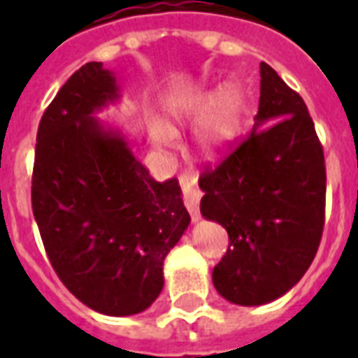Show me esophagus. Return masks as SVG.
<instances>
[{
    "instance_id": "esophagus-1",
    "label": "esophagus",
    "mask_w": 358,
    "mask_h": 358,
    "mask_svg": "<svg viewBox=\"0 0 358 358\" xmlns=\"http://www.w3.org/2000/svg\"><path fill=\"white\" fill-rule=\"evenodd\" d=\"M182 189H184V204L187 212L191 213L193 223H199L201 219V210H199V202H201V191L196 189L195 182L187 176H182Z\"/></svg>"
}]
</instances>
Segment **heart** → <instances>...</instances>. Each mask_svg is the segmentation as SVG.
Returning <instances> with one entry per match:
<instances>
[{
  "mask_svg": "<svg viewBox=\"0 0 358 358\" xmlns=\"http://www.w3.org/2000/svg\"><path fill=\"white\" fill-rule=\"evenodd\" d=\"M167 113L173 120L196 119L204 115L195 128V143L199 150L213 156L232 143L239 128V103L234 89L221 92H184L167 103ZM152 141L157 146H169L174 134L162 120H150Z\"/></svg>",
  "mask_w": 358,
  "mask_h": 358,
  "instance_id": "obj_1",
  "label": "heart"
}]
</instances>
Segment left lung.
I'll use <instances>...</instances> for the list:
<instances>
[{
	"label": "left lung",
	"instance_id": "8db88e82",
	"mask_svg": "<svg viewBox=\"0 0 358 358\" xmlns=\"http://www.w3.org/2000/svg\"><path fill=\"white\" fill-rule=\"evenodd\" d=\"M260 78L252 131L199 180L201 213L230 239L213 286L241 306L266 305L294 288L325 223V157L306 103L269 64L260 63Z\"/></svg>",
	"mask_w": 358,
	"mask_h": 358
}]
</instances>
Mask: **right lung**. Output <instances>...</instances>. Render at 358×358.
Returning <instances> with one entry per match:
<instances>
[{
    "instance_id": "obj_1",
    "label": "right lung",
    "mask_w": 358,
    "mask_h": 358,
    "mask_svg": "<svg viewBox=\"0 0 358 358\" xmlns=\"http://www.w3.org/2000/svg\"><path fill=\"white\" fill-rule=\"evenodd\" d=\"M117 100L102 63L70 76L38 124L31 204L70 294L106 316H131L162 294L163 260L191 217L178 180L156 182L119 129L94 117Z\"/></svg>"
}]
</instances>
